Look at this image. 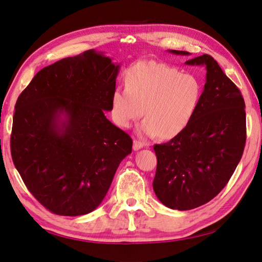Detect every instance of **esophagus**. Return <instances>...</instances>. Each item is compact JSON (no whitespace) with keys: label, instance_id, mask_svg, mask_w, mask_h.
Returning <instances> with one entry per match:
<instances>
[{"label":"esophagus","instance_id":"obj_1","mask_svg":"<svg viewBox=\"0 0 262 262\" xmlns=\"http://www.w3.org/2000/svg\"><path fill=\"white\" fill-rule=\"evenodd\" d=\"M142 147H143V143H142L141 141H138V140H134L133 141V149L134 150H139Z\"/></svg>","mask_w":262,"mask_h":262}]
</instances>
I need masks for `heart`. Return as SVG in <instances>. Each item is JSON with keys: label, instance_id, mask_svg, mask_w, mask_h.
I'll use <instances>...</instances> for the list:
<instances>
[{"label": "heart", "instance_id": "b5f03b06", "mask_svg": "<svg viewBox=\"0 0 262 262\" xmlns=\"http://www.w3.org/2000/svg\"><path fill=\"white\" fill-rule=\"evenodd\" d=\"M201 93V83L193 74L180 73L164 63L141 61L126 71L125 87L114 90L112 116L116 124L126 129L144 109L141 136L171 139L192 120Z\"/></svg>", "mask_w": 262, "mask_h": 262}]
</instances>
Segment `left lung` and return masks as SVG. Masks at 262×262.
I'll return each instance as SVG.
<instances>
[{"mask_svg": "<svg viewBox=\"0 0 262 262\" xmlns=\"http://www.w3.org/2000/svg\"><path fill=\"white\" fill-rule=\"evenodd\" d=\"M168 52L189 55L187 51ZM185 63L207 70L199 106L184 131L167 143L154 145V192L166 207L179 211L200 207L221 192L246 143L245 101L237 86L209 54Z\"/></svg>", "mask_w": 262, "mask_h": 262, "instance_id": "obj_1", "label": "left lung"}]
</instances>
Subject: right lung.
I'll return each instance as SVG.
<instances>
[{
	"label": "right lung",
	"mask_w": 262,
	"mask_h": 262,
	"mask_svg": "<svg viewBox=\"0 0 262 262\" xmlns=\"http://www.w3.org/2000/svg\"><path fill=\"white\" fill-rule=\"evenodd\" d=\"M120 64L87 50L43 68L18 96L11 153L30 193L50 212L91 213L104 200L132 139L110 122Z\"/></svg>",
	"instance_id": "obj_1"
}]
</instances>
